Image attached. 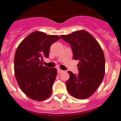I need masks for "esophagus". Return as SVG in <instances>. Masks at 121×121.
<instances>
[{
	"label": "esophagus",
	"instance_id": "1",
	"mask_svg": "<svg viewBox=\"0 0 121 121\" xmlns=\"http://www.w3.org/2000/svg\"><path fill=\"white\" fill-rule=\"evenodd\" d=\"M63 71H64L62 70V69H60V68H58V69H57V73H63Z\"/></svg>",
	"mask_w": 121,
	"mask_h": 121
}]
</instances>
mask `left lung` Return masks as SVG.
Returning <instances> with one entry per match:
<instances>
[{
    "label": "left lung",
    "mask_w": 121,
    "mask_h": 121,
    "mask_svg": "<svg viewBox=\"0 0 121 121\" xmlns=\"http://www.w3.org/2000/svg\"><path fill=\"white\" fill-rule=\"evenodd\" d=\"M61 37L70 44L73 59L79 60L78 74L68 72V92L77 99L88 98L98 88L104 77L105 61L103 51L94 37L85 30L62 35Z\"/></svg>",
    "instance_id": "left-lung-1"
}]
</instances>
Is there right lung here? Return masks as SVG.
Returning a JSON list of instances; mask_svg holds the SVG:
<instances>
[{
    "mask_svg": "<svg viewBox=\"0 0 121 121\" xmlns=\"http://www.w3.org/2000/svg\"><path fill=\"white\" fill-rule=\"evenodd\" d=\"M60 39L35 31L20 43L14 60V74L22 91L29 98L43 101L51 95L57 69L43 65V58L49 57L50 46Z\"/></svg>",
    "mask_w": 121,
    "mask_h": 121,
    "instance_id": "right-lung-1",
    "label": "right lung"
}]
</instances>
